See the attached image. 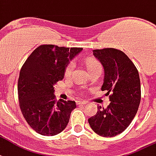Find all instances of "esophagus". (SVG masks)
Masks as SVG:
<instances>
[{"label":"esophagus","mask_w":156,"mask_h":156,"mask_svg":"<svg viewBox=\"0 0 156 156\" xmlns=\"http://www.w3.org/2000/svg\"><path fill=\"white\" fill-rule=\"evenodd\" d=\"M86 103H87V101H78V105H83V104H86Z\"/></svg>","instance_id":"1"}]
</instances>
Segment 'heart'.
Returning <instances> with one entry per match:
<instances>
[{
	"mask_svg": "<svg viewBox=\"0 0 156 156\" xmlns=\"http://www.w3.org/2000/svg\"><path fill=\"white\" fill-rule=\"evenodd\" d=\"M86 65H87V69L89 70V73L94 72V71H97V70H101V64L99 63L98 61H97L94 58H87V60H86ZM73 68H74L73 63H70L69 64H68V66L65 69L64 75L66 77H69L70 75L72 74Z\"/></svg>",
	"mask_w": 156,
	"mask_h": 156,
	"instance_id": "b5f03b06",
	"label": "heart"
}]
</instances>
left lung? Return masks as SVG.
<instances>
[{
	"instance_id": "obj_1",
	"label": "left lung",
	"mask_w": 156,
	"mask_h": 156,
	"mask_svg": "<svg viewBox=\"0 0 156 156\" xmlns=\"http://www.w3.org/2000/svg\"><path fill=\"white\" fill-rule=\"evenodd\" d=\"M93 55L104 69L101 91H107L110 104L98 106V112L88 123L99 136L112 137L129 126L140 101V82L138 70L132 61L119 49H94Z\"/></svg>"
}]
</instances>
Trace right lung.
I'll use <instances>...</instances> for the list:
<instances>
[{"label": "right lung", "instance_id": "right-lung-1", "mask_svg": "<svg viewBox=\"0 0 156 156\" xmlns=\"http://www.w3.org/2000/svg\"><path fill=\"white\" fill-rule=\"evenodd\" d=\"M83 48L43 44L31 53L20 72L18 97L25 121L43 136L63 131L75 107L74 101H57L54 85L63 78L69 61Z\"/></svg>", "mask_w": 156, "mask_h": 156}]
</instances>
